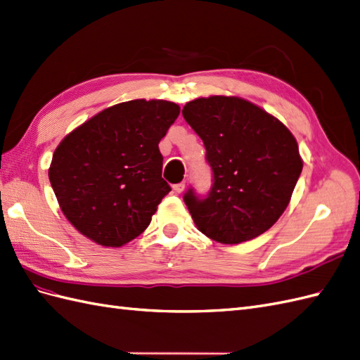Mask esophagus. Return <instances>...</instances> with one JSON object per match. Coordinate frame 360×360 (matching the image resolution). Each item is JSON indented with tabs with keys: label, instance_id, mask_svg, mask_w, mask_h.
<instances>
[{
	"label": "esophagus",
	"instance_id": "esophagus-1",
	"mask_svg": "<svg viewBox=\"0 0 360 360\" xmlns=\"http://www.w3.org/2000/svg\"><path fill=\"white\" fill-rule=\"evenodd\" d=\"M185 188H186V183H185V181L177 183V185H174V186H172L174 192H177V194H181V192L185 191Z\"/></svg>",
	"mask_w": 360,
	"mask_h": 360
}]
</instances>
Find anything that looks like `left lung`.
<instances>
[{
    "mask_svg": "<svg viewBox=\"0 0 360 360\" xmlns=\"http://www.w3.org/2000/svg\"><path fill=\"white\" fill-rule=\"evenodd\" d=\"M183 117L201 137L214 172L205 200L185 194L197 229L221 244H240L269 231L290 203L302 159L281 120L236 96L188 102Z\"/></svg>",
    "mask_w": 360,
    "mask_h": 360,
    "instance_id": "obj_1",
    "label": "left lung"
}]
</instances>
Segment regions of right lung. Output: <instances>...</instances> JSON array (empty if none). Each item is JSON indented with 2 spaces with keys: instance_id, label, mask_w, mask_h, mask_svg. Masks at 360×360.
Instances as JSON below:
<instances>
[{
  "instance_id": "right-lung-1",
  "label": "right lung",
  "mask_w": 360,
  "mask_h": 360,
  "mask_svg": "<svg viewBox=\"0 0 360 360\" xmlns=\"http://www.w3.org/2000/svg\"><path fill=\"white\" fill-rule=\"evenodd\" d=\"M179 114L174 102L134 99L94 114L60 140L49 179L76 231L122 248L150 226L171 191L159 143Z\"/></svg>"
}]
</instances>
